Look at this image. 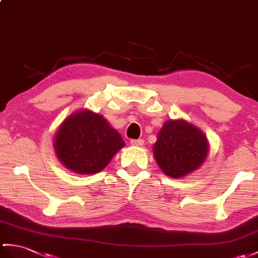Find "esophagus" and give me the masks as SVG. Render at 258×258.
Here are the masks:
<instances>
[{
  "label": "esophagus",
  "instance_id": "obj_1",
  "mask_svg": "<svg viewBox=\"0 0 258 258\" xmlns=\"http://www.w3.org/2000/svg\"><path fill=\"white\" fill-rule=\"evenodd\" d=\"M131 145L133 146H143L144 145V140H131Z\"/></svg>",
  "mask_w": 258,
  "mask_h": 258
}]
</instances>
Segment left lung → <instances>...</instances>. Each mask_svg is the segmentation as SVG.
<instances>
[{"mask_svg": "<svg viewBox=\"0 0 258 258\" xmlns=\"http://www.w3.org/2000/svg\"><path fill=\"white\" fill-rule=\"evenodd\" d=\"M208 155V142L190 123L167 121L154 144V156L167 176L180 178L199 168Z\"/></svg>", "mask_w": 258, "mask_h": 258, "instance_id": "8db88e82", "label": "left lung"}]
</instances>
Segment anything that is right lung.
<instances>
[{"mask_svg": "<svg viewBox=\"0 0 258 258\" xmlns=\"http://www.w3.org/2000/svg\"><path fill=\"white\" fill-rule=\"evenodd\" d=\"M53 143L61 163L82 175H92L105 168L124 146L122 137L106 119L88 110L64 119Z\"/></svg>", "mask_w": 258, "mask_h": 258, "instance_id": "1", "label": "right lung"}]
</instances>
